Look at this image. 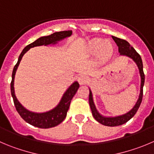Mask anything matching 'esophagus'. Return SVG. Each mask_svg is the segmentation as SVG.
I'll return each instance as SVG.
<instances>
[{"label":"esophagus","mask_w":154,"mask_h":154,"mask_svg":"<svg viewBox=\"0 0 154 154\" xmlns=\"http://www.w3.org/2000/svg\"><path fill=\"white\" fill-rule=\"evenodd\" d=\"M88 77L84 75V74H82V75H80V77H78V82L80 85H84V84H87V82H88Z\"/></svg>","instance_id":"esophagus-1"}]
</instances>
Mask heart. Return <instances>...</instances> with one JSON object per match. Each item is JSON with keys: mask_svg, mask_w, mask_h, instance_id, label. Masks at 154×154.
Here are the masks:
<instances>
[{"mask_svg": "<svg viewBox=\"0 0 154 154\" xmlns=\"http://www.w3.org/2000/svg\"><path fill=\"white\" fill-rule=\"evenodd\" d=\"M114 45L109 40H103L95 38L90 40L84 48V54L87 56H95L98 60H105L113 52Z\"/></svg>", "mask_w": 154, "mask_h": 154, "instance_id": "b5f03b06", "label": "heart"}]
</instances>
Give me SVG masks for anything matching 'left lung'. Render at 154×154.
<instances>
[{"instance_id": "1", "label": "left lung", "mask_w": 154, "mask_h": 154, "mask_svg": "<svg viewBox=\"0 0 154 154\" xmlns=\"http://www.w3.org/2000/svg\"><path fill=\"white\" fill-rule=\"evenodd\" d=\"M115 42L116 43L117 46L119 47V52L120 53L119 55L126 56V57H130L131 59L133 60L135 64H137V67L139 70V74L140 77V93H139V97L136 102L135 105L133 106L131 109L128 111V112L125 113L123 115L117 116H104L99 112L97 110V107L95 106L94 101H93V93H92L91 90H90V95H89V103H90V109H91L92 114H93V118L96 120L100 122V124L106 126H109V127H115V126L122 125L125 124L127 122H128L134 115L136 114L137 111L138 110L140 105L142 101V97H143V87L144 85V74H143V62H142L141 57L140 54L135 51V49L127 41L122 38H117L116 36H112Z\"/></svg>"}]
</instances>
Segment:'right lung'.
<instances>
[{"label":"right lung","mask_w":154,"mask_h":154,"mask_svg":"<svg viewBox=\"0 0 154 154\" xmlns=\"http://www.w3.org/2000/svg\"><path fill=\"white\" fill-rule=\"evenodd\" d=\"M71 35H72V31L67 30V31L57 32H54L51 35L40 37L35 42L28 45L26 47L23 48L21 54L19 56L17 64L14 66L12 73V80H11V95H12L13 100H14V106L22 119L31 125L40 128H49L55 127V126L58 125L60 123L62 122L67 116V112L70 107V101L77 93L80 85H79L78 82L74 81L64 92L58 104L55 107L53 108L52 109L44 112H35L29 111L19 102L15 94L14 79H15V74L19 67V64L20 63L24 54H26L31 48L42 46V45L47 46V45H56L58 43V42H61L68 38Z\"/></svg>","instance_id":"obj_1"}]
</instances>
